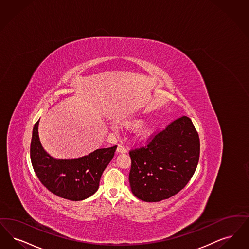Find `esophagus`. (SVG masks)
I'll use <instances>...</instances> for the list:
<instances>
[{
	"label": "esophagus",
	"instance_id": "34e87169",
	"mask_svg": "<svg viewBox=\"0 0 249 249\" xmlns=\"http://www.w3.org/2000/svg\"><path fill=\"white\" fill-rule=\"evenodd\" d=\"M116 152H118V153H125L126 152V149L124 146H122V145H118Z\"/></svg>",
	"mask_w": 249,
	"mask_h": 249
}]
</instances>
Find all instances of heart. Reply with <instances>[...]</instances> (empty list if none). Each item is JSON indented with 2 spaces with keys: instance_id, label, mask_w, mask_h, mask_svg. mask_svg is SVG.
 Masks as SVG:
<instances>
[{
  "instance_id": "1",
  "label": "heart",
  "mask_w": 249,
  "mask_h": 249,
  "mask_svg": "<svg viewBox=\"0 0 249 249\" xmlns=\"http://www.w3.org/2000/svg\"><path fill=\"white\" fill-rule=\"evenodd\" d=\"M143 123V121L141 119H135L129 121L126 123L127 125L129 126H138ZM139 134L141 137H148L151 134V129L147 128V127H142L141 129L139 130Z\"/></svg>"
}]
</instances>
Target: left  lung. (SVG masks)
<instances>
[{"label":"left lung","instance_id":"obj_1","mask_svg":"<svg viewBox=\"0 0 249 249\" xmlns=\"http://www.w3.org/2000/svg\"><path fill=\"white\" fill-rule=\"evenodd\" d=\"M129 155L133 195L145 202H159L177 195L194 176L200 140L192 120L181 116Z\"/></svg>","mask_w":249,"mask_h":249}]
</instances>
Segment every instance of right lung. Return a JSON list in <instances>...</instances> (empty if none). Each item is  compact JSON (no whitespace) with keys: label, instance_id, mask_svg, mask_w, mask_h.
I'll return each instance as SVG.
<instances>
[{"label":"right lung","instance_id":"add662e5","mask_svg":"<svg viewBox=\"0 0 249 249\" xmlns=\"http://www.w3.org/2000/svg\"><path fill=\"white\" fill-rule=\"evenodd\" d=\"M39 121L34 124L31 143V160L39 180L51 193L68 200L81 201L94 195L117 146L97 149L76 159H55L43 150L40 142Z\"/></svg>","mask_w":249,"mask_h":249}]
</instances>
